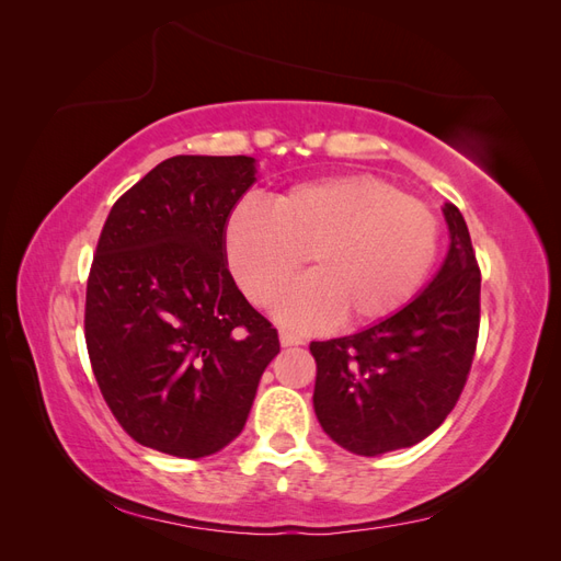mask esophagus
<instances>
[{
	"mask_svg": "<svg viewBox=\"0 0 561 561\" xmlns=\"http://www.w3.org/2000/svg\"><path fill=\"white\" fill-rule=\"evenodd\" d=\"M280 344H283V346H299V344H304V342H301V339H299L297 334H290V332L280 330Z\"/></svg>",
	"mask_w": 561,
	"mask_h": 561,
	"instance_id": "34e87169",
	"label": "esophagus"
}]
</instances>
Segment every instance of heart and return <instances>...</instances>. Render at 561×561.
Listing matches in <instances>:
<instances>
[{"mask_svg":"<svg viewBox=\"0 0 561 561\" xmlns=\"http://www.w3.org/2000/svg\"><path fill=\"white\" fill-rule=\"evenodd\" d=\"M437 248V215L375 175L301 182L271 196L268 210L239 203L225 227L227 264L260 309L274 307L309 254L313 274L278 311L293 328L396 316L426 283Z\"/></svg>","mask_w":561,"mask_h":561,"instance_id":"b5f03b06","label":"heart"}]
</instances>
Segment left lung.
<instances>
[{"mask_svg": "<svg viewBox=\"0 0 561 561\" xmlns=\"http://www.w3.org/2000/svg\"><path fill=\"white\" fill-rule=\"evenodd\" d=\"M449 252L433 283L358 334L311 342L313 410L339 447L379 456L412 447L447 419L480 334L482 274L463 215L445 203Z\"/></svg>", "mask_w": 561, "mask_h": 561, "instance_id": "obj_1", "label": "left lung"}]
</instances>
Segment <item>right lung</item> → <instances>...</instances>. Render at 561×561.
<instances>
[{"label": "right lung", "instance_id": "add662e5", "mask_svg": "<svg viewBox=\"0 0 561 561\" xmlns=\"http://www.w3.org/2000/svg\"><path fill=\"white\" fill-rule=\"evenodd\" d=\"M252 182V157L165 159L100 231L83 334L100 393L145 447L182 458L227 447L280 351L227 268V217Z\"/></svg>", "mask_w": 561, "mask_h": 561}]
</instances>
